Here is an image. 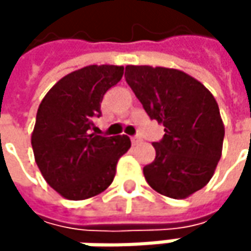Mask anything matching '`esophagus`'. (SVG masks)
<instances>
[{
    "instance_id": "1",
    "label": "esophagus",
    "mask_w": 251,
    "mask_h": 251,
    "mask_svg": "<svg viewBox=\"0 0 251 251\" xmlns=\"http://www.w3.org/2000/svg\"><path fill=\"white\" fill-rule=\"evenodd\" d=\"M130 141H132V144H133V145H136V144H139V142H141V138H139V136H132V138H130Z\"/></svg>"
}]
</instances>
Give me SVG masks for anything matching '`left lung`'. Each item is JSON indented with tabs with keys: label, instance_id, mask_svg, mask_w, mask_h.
<instances>
[{
	"label": "left lung",
	"instance_id": "1",
	"mask_svg": "<svg viewBox=\"0 0 251 251\" xmlns=\"http://www.w3.org/2000/svg\"><path fill=\"white\" fill-rule=\"evenodd\" d=\"M126 82L151 119L164 126L155 160L144 167L148 184L167 198L186 199L212 178L226 127L212 93L196 78L164 67L127 65Z\"/></svg>",
	"mask_w": 251,
	"mask_h": 251
}]
</instances>
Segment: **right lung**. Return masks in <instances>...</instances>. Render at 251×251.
<instances>
[{"instance_id":"obj_1","label":"right lung","mask_w":251,"mask_h":251,"mask_svg":"<svg viewBox=\"0 0 251 251\" xmlns=\"http://www.w3.org/2000/svg\"><path fill=\"white\" fill-rule=\"evenodd\" d=\"M124 67L88 65L62 76L43 97L31 132L36 164L46 183L70 201L104 192L113 181L119 158L130 148L126 135L100 136L93 121Z\"/></svg>"}]
</instances>
